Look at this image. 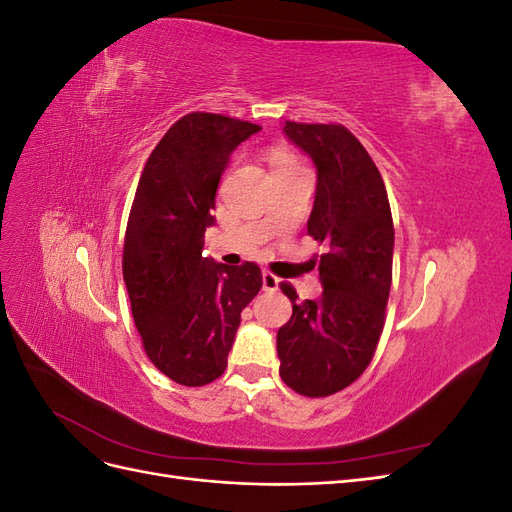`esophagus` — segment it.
<instances>
[{"instance_id": "esophagus-1", "label": "esophagus", "mask_w": 512, "mask_h": 512, "mask_svg": "<svg viewBox=\"0 0 512 512\" xmlns=\"http://www.w3.org/2000/svg\"><path fill=\"white\" fill-rule=\"evenodd\" d=\"M280 286V280L271 273V271H262V288L265 290H277Z\"/></svg>"}]
</instances>
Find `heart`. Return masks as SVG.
I'll return each instance as SVG.
<instances>
[{"label":"heart","instance_id":"b5f03b06","mask_svg":"<svg viewBox=\"0 0 512 512\" xmlns=\"http://www.w3.org/2000/svg\"><path fill=\"white\" fill-rule=\"evenodd\" d=\"M269 164L273 166V173H280V170H288V168H297L299 160L288 147L277 145L269 151Z\"/></svg>","mask_w":512,"mask_h":512}]
</instances>
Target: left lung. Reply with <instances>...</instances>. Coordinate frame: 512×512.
Segmentation results:
<instances>
[{"mask_svg":"<svg viewBox=\"0 0 512 512\" xmlns=\"http://www.w3.org/2000/svg\"><path fill=\"white\" fill-rule=\"evenodd\" d=\"M316 164L318 183L307 235L329 243L318 260L322 297L297 303L282 282L292 316L277 331L280 376L305 397L346 389L374 359L393 280L395 230L378 166L339 123L284 126Z\"/></svg>","mask_w":512,"mask_h":512,"instance_id":"left-lung-1","label":"left lung"}]
</instances>
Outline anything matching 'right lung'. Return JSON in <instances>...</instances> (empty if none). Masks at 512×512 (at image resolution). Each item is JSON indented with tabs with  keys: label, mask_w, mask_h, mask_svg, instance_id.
<instances>
[{
	"label": "right lung",
	"mask_w": 512,
	"mask_h": 512,
	"mask_svg": "<svg viewBox=\"0 0 512 512\" xmlns=\"http://www.w3.org/2000/svg\"><path fill=\"white\" fill-rule=\"evenodd\" d=\"M260 126L190 113L151 151L123 241V282L149 361L183 386H205L228 365L243 307L262 288L254 262L203 258L215 192L230 153Z\"/></svg>",
	"instance_id": "add662e5"
}]
</instances>
